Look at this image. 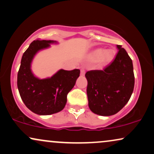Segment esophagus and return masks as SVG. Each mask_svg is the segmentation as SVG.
Here are the masks:
<instances>
[{"instance_id": "1", "label": "esophagus", "mask_w": 154, "mask_h": 154, "mask_svg": "<svg viewBox=\"0 0 154 154\" xmlns=\"http://www.w3.org/2000/svg\"><path fill=\"white\" fill-rule=\"evenodd\" d=\"M81 75H82V76H84L85 75V69H83V68H82L81 69Z\"/></svg>"}]
</instances>
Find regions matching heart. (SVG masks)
Listing matches in <instances>:
<instances>
[{
    "instance_id": "b5f03b06",
    "label": "heart",
    "mask_w": 154,
    "mask_h": 154,
    "mask_svg": "<svg viewBox=\"0 0 154 154\" xmlns=\"http://www.w3.org/2000/svg\"><path fill=\"white\" fill-rule=\"evenodd\" d=\"M90 59L94 61L98 60L102 65H108L114 59V52L112 50L97 49L91 53Z\"/></svg>"
}]
</instances>
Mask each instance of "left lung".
Masks as SVG:
<instances>
[{
    "instance_id": "obj_1",
    "label": "left lung",
    "mask_w": 154,
    "mask_h": 154,
    "mask_svg": "<svg viewBox=\"0 0 154 154\" xmlns=\"http://www.w3.org/2000/svg\"><path fill=\"white\" fill-rule=\"evenodd\" d=\"M115 59L103 70L87 72L89 107L100 116H112L129 102L134 87L132 60L122 45Z\"/></svg>"
}]
</instances>
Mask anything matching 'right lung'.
I'll return each mask as SVG.
<instances>
[{
  "label": "right lung",
  "mask_w": 154,
  "mask_h": 154,
  "mask_svg": "<svg viewBox=\"0 0 154 154\" xmlns=\"http://www.w3.org/2000/svg\"><path fill=\"white\" fill-rule=\"evenodd\" d=\"M57 43L53 40H36L23 53L17 72V89L25 106L39 115H50L62 111L67 96L75 86L80 70L60 69L51 77L39 79L31 70V63L37 52Z\"/></svg>",
  "instance_id": "add662e5"
}]
</instances>
